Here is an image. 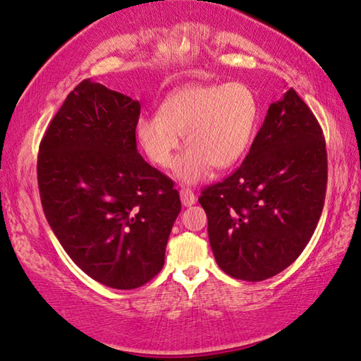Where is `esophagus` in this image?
<instances>
[{
  "label": "esophagus",
  "instance_id": "esophagus-1",
  "mask_svg": "<svg viewBox=\"0 0 361 361\" xmlns=\"http://www.w3.org/2000/svg\"><path fill=\"white\" fill-rule=\"evenodd\" d=\"M180 197H181L183 207H191L195 203V194L189 188H181Z\"/></svg>",
  "mask_w": 361,
  "mask_h": 361
}]
</instances>
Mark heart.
<instances>
[{
    "mask_svg": "<svg viewBox=\"0 0 361 361\" xmlns=\"http://www.w3.org/2000/svg\"><path fill=\"white\" fill-rule=\"evenodd\" d=\"M260 121V102L243 82L188 85L169 94L158 116H140L137 140L154 166H173L185 135L188 149L176 161L175 175L197 183L209 166L224 170L237 164L251 147Z\"/></svg>",
    "mask_w": 361,
    "mask_h": 361,
    "instance_id": "b5f03b06",
    "label": "heart"
}]
</instances>
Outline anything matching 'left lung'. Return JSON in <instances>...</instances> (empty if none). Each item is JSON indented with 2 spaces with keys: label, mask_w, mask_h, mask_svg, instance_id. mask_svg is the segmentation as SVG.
<instances>
[{
  "label": "left lung",
  "mask_w": 361,
  "mask_h": 361,
  "mask_svg": "<svg viewBox=\"0 0 361 361\" xmlns=\"http://www.w3.org/2000/svg\"><path fill=\"white\" fill-rule=\"evenodd\" d=\"M325 191L322 129L290 88L268 107L243 164L199 197L216 264L252 283L286 270L310 243Z\"/></svg>",
  "instance_id": "1"
}]
</instances>
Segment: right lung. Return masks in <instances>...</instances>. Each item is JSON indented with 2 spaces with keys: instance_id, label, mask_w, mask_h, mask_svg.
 <instances>
[{
  "instance_id": "add662e5",
  "label": "right lung",
  "mask_w": 361,
  "mask_h": 361,
  "mask_svg": "<svg viewBox=\"0 0 361 361\" xmlns=\"http://www.w3.org/2000/svg\"><path fill=\"white\" fill-rule=\"evenodd\" d=\"M140 102L90 78L54 116L37 154L49 226L97 283L130 290L164 267L181 212L173 181L137 152Z\"/></svg>"
}]
</instances>
